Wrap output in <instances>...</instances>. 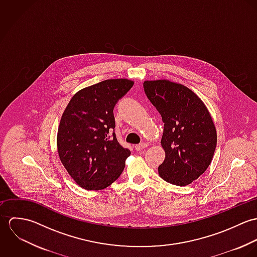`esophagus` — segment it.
<instances>
[{
    "mask_svg": "<svg viewBox=\"0 0 257 257\" xmlns=\"http://www.w3.org/2000/svg\"><path fill=\"white\" fill-rule=\"evenodd\" d=\"M147 147V144H140V145H137V146L135 147V148H136L137 151H141V150H143V149H146Z\"/></svg>",
    "mask_w": 257,
    "mask_h": 257,
    "instance_id": "1",
    "label": "esophagus"
}]
</instances>
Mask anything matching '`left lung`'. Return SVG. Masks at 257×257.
<instances>
[{
  "label": "left lung",
  "mask_w": 257,
  "mask_h": 257,
  "mask_svg": "<svg viewBox=\"0 0 257 257\" xmlns=\"http://www.w3.org/2000/svg\"><path fill=\"white\" fill-rule=\"evenodd\" d=\"M148 100L164 122L161 146L165 159L159 176L186 186L209 167L217 147V131L203 101L189 88L169 80L145 81Z\"/></svg>",
  "instance_id": "1"
}]
</instances>
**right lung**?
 <instances>
[{
  "instance_id": "obj_1",
  "label": "right lung",
  "mask_w": 257,
  "mask_h": 257,
  "mask_svg": "<svg viewBox=\"0 0 257 257\" xmlns=\"http://www.w3.org/2000/svg\"><path fill=\"white\" fill-rule=\"evenodd\" d=\"M133 85L127 79H109L84 88L74 95L61 116L59 158L74 181L86 190L110 186L131 155L113 133V108Z\"/></svg>"
}]
</instances>
